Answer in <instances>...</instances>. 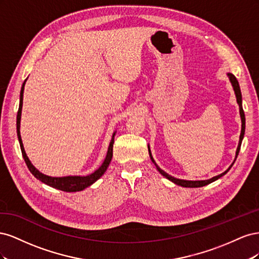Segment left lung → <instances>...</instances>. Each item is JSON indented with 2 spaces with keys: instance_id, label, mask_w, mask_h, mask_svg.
Here are the masks:
<instances>
[{
  "instance_id": "obj_1",
  "label": "left lung",
  "mask_w": 259,
  "mask_h": 259,
  "mask_svg": "<svg viewBox=\"0 0 259 259\" xmlns=\"http://www.w3.org/2000/svg\"><path fill=\"white\" fill-rule=\"evenodd\" d=\"M228 75H229V79H230V81H231V83H232V86H233V90H234V92H236V96H237V101H238V104H239V106H240V114H241V119H242V131H241V135H240V142H239V146H238V149H237V155H236V160H237V158H238V154H239V151H240V148H241V144H242V139H243V137H244V133H245V114H244V111H243V108H242V95H241V90H240V85H239V82H238V80H237V77L234 76L232 73H228ZM149 154H150V158H151V161L154 163V165L156 166V168H158V170L160 171V173L164 176V177H166L167 179H169L170 182H173V183H175L176 185H178V186H182V187H188V188H198V187H203V186H205V185H208V184H210V183H213V182H215V180H217L218 178H221L222 176H224L227 171H228L231 167H232V165H233V163L231 164V166L227 169L226 171H224L223 174H221V175H218V176H215V177H213V178H210V179H207V180H195V182H193V180H183V179H177V178H175V177H173V176H170V175H168V174H166L165 171L164 170H162L158 165H156V163L154 162V160H153V158H152V155H151V153H150V150H149Z\"/></svg>"
}]
</instances>
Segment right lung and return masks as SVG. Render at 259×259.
Instances as JSON below:
<instances>
[{
	"mask_svg": "<svg viewBox=\"0 0 259 259\" xmlns=\"http://www.w3.org/2000/svg\"><path fill=\"white\" fill-rule=\"evenodd\" d=\"M25 83L26 81L23 82L22 86H21V91H20V100H19V108H18V112H17V136H18V140H19V144H20V149H21V153L23 156V160H25L27 166L29 168V170L32 173V175L40 179L42 183L49 185L53 188H56V189L62 190V191H67V192H75V191H81L83 189H85L86 187L91 186L92 184H94L96 182L97 179H99L101 176L104 175V173L106 171L107 167L109 166V163H110L111 159H112V154H113V143H114V134L113 137L111 139V143L110 146H109L108 149V153L106 159L103 163V165H101L97 170L94 171L93 174L89 175V176H85V177H80V176H68V177H50V176H46L42 173H40L31 162L29 161L28 156L25 152V149H23V145L21 142V137H20V116H21V108H22V96H23V88H25Z\"/></svg>",
	"mask_w": 259,
	"mask_h": 259,
	"instance_id": "1",
	"label": "right lung"
}]
</instances>
